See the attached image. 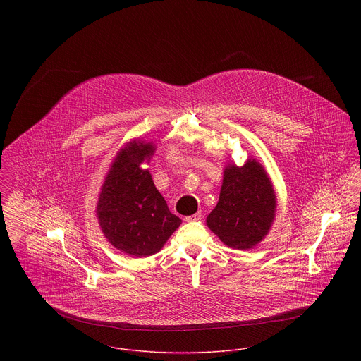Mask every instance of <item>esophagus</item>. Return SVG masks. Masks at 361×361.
Returning a JSON list of instances; mask_svg holds the SVG:
<instances>
[{
	"mask_svg": "<svg viewBox=\"0 0 361 361\" xmlns=\"http://www.w3.org/2000/svg\"><path fill=\"white\" fill-rule=\"evenodd\" d=\"M202 211L200 212H196V214H193V215H188L185 219H186V222H192V221H199V219H202Z\"/></svg>",
	"mask_w": 361,
	"mask_h": 361,
	"instance_id": "obj_1",
	"label": "esophagus"
}]
</instances>
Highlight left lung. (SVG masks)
<instances>
[{
    "instance_id": "1",
    "label": "left lung",
    "mask_w": 361,
    "mask_h": 361,
    "mask_svg": "<svg viewBox=\"0 0 361 361\" xmlns=\"http://www.w3.org/2000/svg\"><path fill=\"white\" fill-rule=\"evenodd\" d=\"M275 206L268 175L256 159H249L243 166H226L218 204L207 225L226 246L249 250L268 233Z\"/></svg>"
}]
</instances>
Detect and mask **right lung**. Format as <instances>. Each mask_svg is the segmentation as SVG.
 <instances>
[{
  "label": "right lung",
  "instance_id": "obj_1",
  "mask_svg": "<svg viewBox=\"0 0 361 361\" xmlns=\"http://www.w3.org/2000/svg\"><path fill=\"white\" fill-rule=\"evenodd\" d=\"M154 145L133 140L122 149L104 180L97 216L108 242L133 257L158 253L182 219L172 214L140 164Z\"/></svg>",
  "mask_w": 361,
  "mask_h": 361
}]
</instances>
